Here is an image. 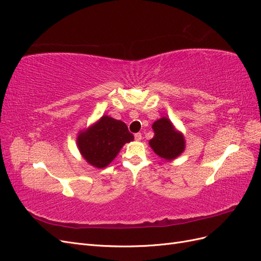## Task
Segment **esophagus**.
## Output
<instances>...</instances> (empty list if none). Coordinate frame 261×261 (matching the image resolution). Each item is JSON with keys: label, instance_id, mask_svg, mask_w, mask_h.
<instances>
[{"label": "esophagus", "instance_id": "1", "mask_svg": "<svg viewBox=\"0 0 261 261\" xmlns=\"http://www.w3.org/2000/svg\"><path fill=\"white\" fill-rule=\"evenodd\" d=\"M134 137H135V140H137V141H139V140H141V134L140 133H136L135 135H134Z\"/></svg>", "mask_w": 261, "mask_h": 261}]
</instances>
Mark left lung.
I'll return each instance as SVG.
<instances>
[{"label": "left lung", "instance_id": "1", "mask_svg": "<svg viewBox=\"0 0 261 261\" xmlns=\"http://www.w3.org/2000/svg\"><path fill=\"white\" fill-rule=\"evenodd\" d=\"M154 137L149 141L153 151L163 159H175L184 151L185 141L181 134L177 133L170 120L162 117L153 123Z\"/></svg>", "mask_w": 261, "mask_h": 261}]
</instances>
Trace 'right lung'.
Listing matches in <instances>:
<instances>
[{"instance_id": "1", "label": "right lung", "mask_w": 261, "mask_h": 261, "mask_svg": "<svg viewBox=\"0 0 261 261\" xmlns=\"http://www.w3.org/2000/svg\"><path fill=\"white\" fill-rule=\"evenodd\" d=\"M132 140L134 136L125 123L106 115L80 134L77 145L87 162L96 168H106L121 148Z\"/></svg>"}]
</instances>
